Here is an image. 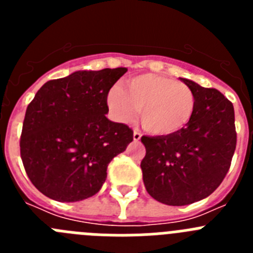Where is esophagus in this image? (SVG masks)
<instances>
[{"label":"esophagus","instance_id":"esophagus-1","mask_svg":"<svg viewBox=\"0 0 253 253\" xmlns=\"http://www.w3.org/2000/svg\"><path fill=\"white\" fill-rule=\"evenodd\" d=\"M140 138H142V133H140L138 129H134V133H133V139L135 140V142H138V140H140Z\"/></svg>","mask_w":253,"mask_h":253}]
</instances>
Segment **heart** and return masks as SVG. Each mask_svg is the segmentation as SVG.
Wrapping results in <instances>:
<instances>
[{"instance_id":"b5f03b06","label":"heart","mask_w":253,"mask_h":253,"mask_svg":"<svg viewBox=\"0 0 253 253\" xmlns=\"http://www.w3.org/2000/svg\"><path fill=\"white\" fill-rule=\"evenodd\" d=\"M107 106L118 122L128 123L140 109V122L154 135H172L187 126L196 110L193 90L166 76L143 73L114 86Z\"/></svg>"}]
</instances>
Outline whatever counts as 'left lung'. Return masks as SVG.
<instances>
[{"instance_id":"8db88e82","label":"left lung","mask_w":253,"mask_h":253,"mask_svg":"<svg viewBox=\"0 0 253 253\" xmlns=\"http://www.w3.org/2000/svg\"><path fill=\"white\" fill-rule=\"evenodd\" d=\"M196 97V110L185 129L172 135L140 138L146 156L143 182L157 202L181 207L214 193L231 167L236 151L234 109L216 88L181 78Z\"/></svg>"}]
</instances>
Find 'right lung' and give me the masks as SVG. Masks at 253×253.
Listing matches in <instances>:
<instances>
[{
	"instance_id": "add662e5",
	"label": "right lung",
	"mask_w": 253,
	"mask_h": 253,
	"mask_svg": "<svg viewBox=\"0 0 253 253\" xmlns=\"http://www.w3.org/2000/svg\"><path fill=\"white\" fill-rule=\"evenodd\" d=\"M126 71H78L40 87L20 138L22 165L40 193L62 203L99 193L109 163L133 140L128 125L105 116L107 92Z\"/></svg>"
}]
</instances>
